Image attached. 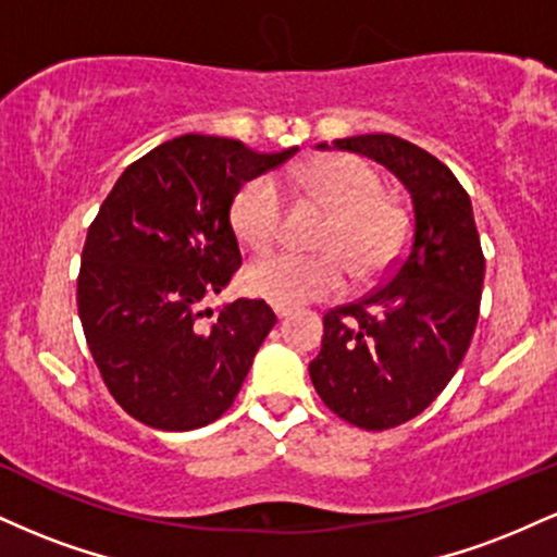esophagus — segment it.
Here are the masks:
<instances>
[{
  "instance_id": "esophagus-1",
  "label": "esophagus",
  "mask_w": 557,
  "mask_h": 557,
  "mask_svg": "<svg viewBox=\"0 0 557 557\" xmlns=\"http://www.w3.org/2000/svg\"><path fill=\"white\" fill-rule=\"evenodd\" d=\"M274 309V314H277V319H285L287 314H290V309H287V306H272Z\"/></svg>"
}]
</instances>
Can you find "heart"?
<instances>
[{
  "instance_id": "b5f03b06",
  "label": "heart",
  "mask_w": 557,
  "mask_h": 557,
  "mask_svg": "<svg viewBox=\"0 0 557 557\" xmlns=\"http://www.w3.org/2000/svg\"><path fill=\"white\" fill-rule=\"evenodd\" d=\"M287 190L314 198L330 209L319 235L324 253H272L246 270L251 296L274 306H300L327 298L348 283V267L359 277L382 272L400 253L408 238V212L393 196L382 194V177L354 154H330L287 170ZM283 196L270 177H257L235 194L230 227L253 253L270 251L283 233Z\"/></svg>"
}]
</instances>
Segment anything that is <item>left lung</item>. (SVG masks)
<instances>
[{
    "label": "left lung",
    "instance_id": "obj_1",
    "mask_svg": "<svg viewBox=\"0 0 557 557\" xmlns=\"http://www.w3.org/2000/svg\"><path fill=\"white\" fill-rule=\"evenodd\" d=\"M332 146L385 164L411 194L406 253L380 287L324 314L322 350L309 363L332 413L382 432L419 417L461 367L479 319L484 253L469 194L430 151L389 133Z\"/></svg>",
    "mask_w": 557,
    "mask_h": 557
}]
</instances>
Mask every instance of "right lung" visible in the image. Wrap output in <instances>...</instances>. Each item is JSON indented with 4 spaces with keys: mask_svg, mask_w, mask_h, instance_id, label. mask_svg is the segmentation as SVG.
Wrapping results in <instances>:
<instances>
[{
    "mask_svg": "<svg viewBox=\"0 0 557 557\" xmlns=\"http://www.w3.org/2000/svg\"><path fill=\"white\" fill-rule=\"evenodd\" d=\"M235 138H172L127 168L83 246L78 314L101 380L140 424L188 432L233 406L277 322L264 300L203 309L240 267L230 207L296 154Z\"/></svg>",
    "mask_w": 557,
    "mask_h": 557,
    "instance_id": "obj_1",
    "label": "right lung"
}]
</instances>
